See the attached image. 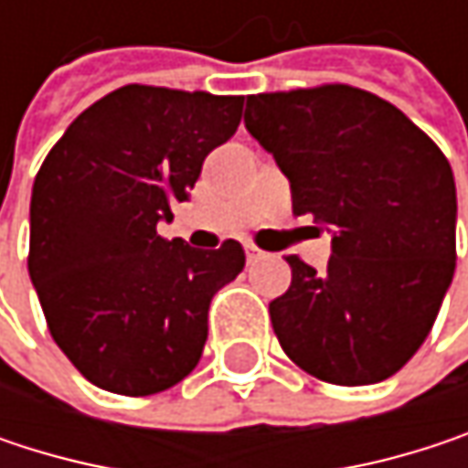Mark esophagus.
Here are the masks:
<instances>
[{"label":"esophagus","mask_w":468,"mask_h":468,"mask_svg":"<svg viewBox=\"0 0 468 468\" xmlns=\"http://www.w3.org/2000/svg\"><path fill=\"white\" fill-rule=\"evenodd\" d=\"M243 249H246V260H249V262H257V260H262V257H265V251H262V249H257L254 243H246Z\"/></svg>","instance_id":"esophagus-1"}]
</instances>
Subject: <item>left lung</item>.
<instances>
[{
  "label": "left lung",
  "mask_w": 468,
  "mask_h": 468,
  "mask_svg": "<svg viewBox=\"0 0 468 468\" xmlns=\"http://www.w3.org/2000/svg\"><path fill=\"white\" fill-rule=\"evenodd\" d=\"M243 124L287 176L292 211L333 230L325 271L287 257L290 290L268 306L282 349L330 385L393 377L455 273L447 156L396 105L346 83L251 94Z\"/></svg>",
  "instance_id": "8db88e82"
}]
</instances>
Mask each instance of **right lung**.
<instances>
[{
  "label": "right lung",
  "mask_w": 468,
  "mask_h": 468,
  "mask_svg": "<svg viewBox=\"0 0 468 468\" xmlns=\"http://www.w3.org/2000/svg\"><path fill=\"white\" fill-rule=\"evenodd\" d=\"M243 97L130 83L86 108L32 186L29 276L48 330L97 388L154 396L197 366L211 298L243 271L238 240L162 238Z\"/></svg>",
  "instance_id": "1"
}]
</instances>
